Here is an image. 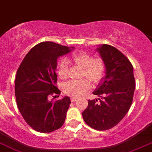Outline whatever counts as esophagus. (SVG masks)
<instances>
[{
	"label": "esophagus",
	"instance_id": "obj_1",
	"mask_svg": "<svg viewBox=\"0 0 152 152\" xmlns=\"http://www.w3.org/2000/svg\"><path fill=\"white\" fill-rule=\"evenodd\" d=\"M76 100H77V99H76L75 97H72V98H71V102H75Z\"/></svg>",
	"mask_w": 152,
	"mask_h": 152
}]
</instances>
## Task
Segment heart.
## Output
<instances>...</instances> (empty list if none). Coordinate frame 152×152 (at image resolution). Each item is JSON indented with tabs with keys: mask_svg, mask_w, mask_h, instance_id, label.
<instances>
[{
	"mask_svg": "<svg viewBox=\"0 0 152 152\" xmlns=\"http://www.w3.org/2000/svg\"><path fill=\"white\" fill-rule=\"evenodd\" d=\"M74 63L83 69V76L86 77L93 83H100L105 76L106 65L100 57L92 58V56L86 52H77L73 53L71 57ZM69 66L66 60H63L58 66V77L64 80L68 76ZM91 89V84L86 79L80 81H69L64 86V91L68 95L72 97H81Z\"/></svg>",
	"mask_w": 152,
	"mask_h": 152,
	"instance_id": "obj_1",
	"label": "heart"
}]
</instances>
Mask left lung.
Here are the masks:
<instances>
[{"instance_id": "left-lung-1", "label": "left lung", "mask_w": 152, "mask_h": 152, "mask_svg": "<svg viewBox=\"0 0 152 152\" xmlns=\"http://www.w3.org/2000/svg\"><path fill=\"white\" fill-rule=\"evenodd\" d=\"M106 65V73L93 94L101 99L88 101L82 115L84 122L98 131L110 129L125 117L133 102L135 79L133 66L115 47L102 45L96 49Z\"/></svg>"}]
</instances>
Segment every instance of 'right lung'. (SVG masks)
Listing matches in <instances>:
<instances>
[{"instance_id":"1","label":"right lung","mask_w":152,"mask_h":152,"mask_svg":"<svg viewBox=\"0 0 152 152\" xmlns=\"http://www.w3.org/2000/svg\"><path fill=\"white\" fill-rule=\"evenodd\" d=\"M73 49L43 42L30 49L18 67L15 81L18 108L26 122L38 132H52L64 123L71 104L69 97L57 101L48 98L60 94L55 86L57 59Z\"/></svg>"}]
</instances>
